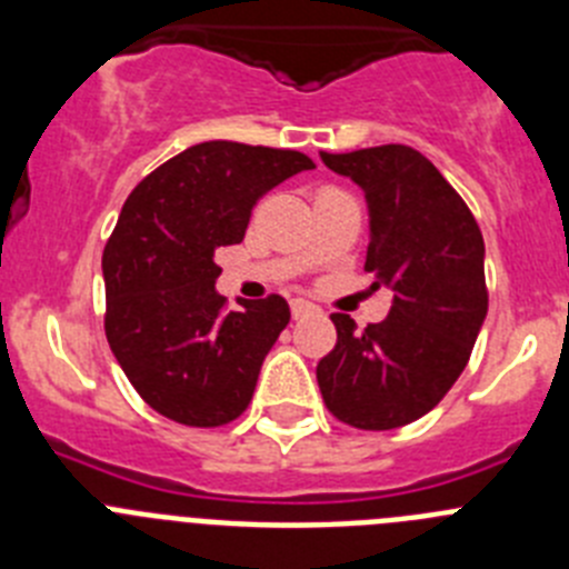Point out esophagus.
Here are the masks:
<instances>
[{
	"instance_id": "obj_1",
	"label": "esophagus",
	"mask_w": 569,
	"mask_h": 569,
	"mask_svg": "<svg viewBox=\"0 0 569 569\" xmlns=\"http://www.w3.org/2000/svg\"><path fill=\"white\" fill-rule=\"evenodd\" d=\"M313 305H310V301H305V299H293L290 301V313H293V319H301V316H308V313H313Z\"/></svg>"
}]
</instances>
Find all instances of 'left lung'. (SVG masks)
<instances>
[{
  "instance_id": "8db88e82",
  "label": "left lung",
  "mask_w": 569,
  "mask_h": 569,
  "mask_svg": "<svg viewBox=\"0 0 569 569\" xmlns=\"http://www.w3.org/2000/svg\"><path fill=\"white\" fill-rule=\"evenodd\" d=\"M367 196L373 288H393L379 325L333 313L336 347L316 365L321 399L359 430H393L430 413L467 367L487 316L485 239L456 188L407 144L328 153Z\"/></svg>"
}]
</instances>
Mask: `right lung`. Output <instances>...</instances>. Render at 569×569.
<instances>
[{"instance_id": "obj_1", "label": "right lung", "mask_w": 569, "mask_h": 569, "mask_svg": "<svg viewBox=\"0 0 569 569\" xmlns=\"http://www.w3.org/2000/svg\"><path fill=\"white\" fill-rule=\"evenodd\" d=\"M313 159L299 150L202 142L148 173L128 196L102 253L104 336L156 413L222 427L253 399L261 361L288 328L281 296L228 310L213 253L239 244L253 204Z\"/></svg>"}]
</instances>
